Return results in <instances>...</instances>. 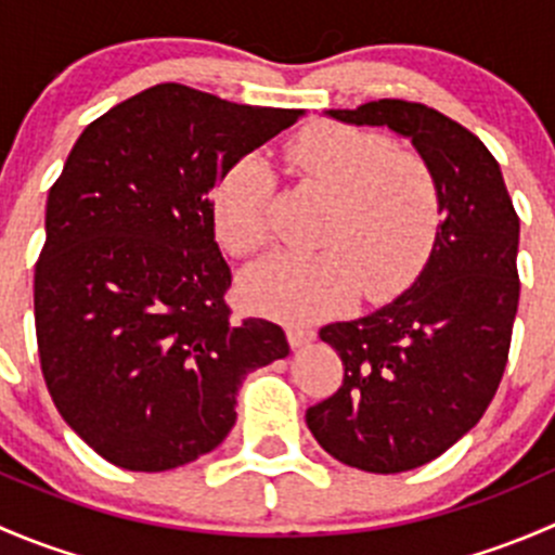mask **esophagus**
I'll return each mask as SVG.
<instances>
[{
	"label": "esophagus",
	"mask_w": 555,
	"mask_h": 555,
	"mask_svg": "<svg viewBox=\"0 0 555 555\" xmlns=\"http://www.w3.org/2000/svg\"><path fill=\"white\" fill-rule=\"evenodd\" d=\"M287 338H289V346H293V349H304V346H309L311 340L317 338V333H313L311 327H304V324H289Z\"/></svg>",
	"instance_id": "esophagus-1"
}]
</instances>
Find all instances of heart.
Segmentation results:
<instances>
[{"label":"heart","instance_id":"heart-1","mask_svg":"<svg viewBox=\"0 0 555 555\" xmlns=\"http://www.w3.org/2000/svg\"><path fill=\"white\" fill-rule=\"evenodd\" d=\"M289 164L335 195L324 222L327 249L276 251L249 268L244 298L271 317L317 319L360 295L395 298L427 262L440 228V188L418 155L400 153L376 131L317 122L287 147ZM271 169L257 155L233 164L215 190V231L233 255L268 242Z\"/></svg>","mask_w":555,"mask_h":555}]
</instances>
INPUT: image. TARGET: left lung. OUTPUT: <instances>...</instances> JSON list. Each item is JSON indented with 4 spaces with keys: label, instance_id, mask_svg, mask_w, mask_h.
I'll return each instance as SVG.
<instances>
[{
    "label": "left lung",
    "instance_id": "8db88e82",
    "mask_svg": "<svg viewBox=\"0 0 555 555\" xmlns=\"http://www.w3.org/2000/svg\"><path fill=\"white\" fill-rule=\"evenodd\" d=\"M327 115L411 139L440 188L443 222L416 282L384 309L319 330L344 384L306 411L338 462L405 473L449 451L494 400L518 311L520 222L494 155L433 106L378 99Z\"/></svg>",
    "mask_w": 555,
    "mask_h": 555
}]
</instances>
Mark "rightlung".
<instances>
[{"instance_id": "right-lung-1", "label": "right lung", "mask_w": 555, "mask_h": 555, "mask_svg": "<svg viewBox=\"0 0 555 555\" xmlns=\"http://www.w3.org/2000/svg\"><path fill=\"white\" fill-rule=\"evenodd\" d=\"M300 115L164 82L72 147L44 209L37 346L55 408L106 462L164 473L215 451L246 373L289 354L279 324L231 322L211 190Z\"/></svg>"}]
</instances>
